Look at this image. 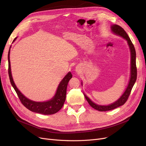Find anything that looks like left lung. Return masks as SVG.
<instances>
[{"instance_id":"obj_1","label":"left lung","mask_w":146,"mask_h":146,"mask_svg":"<svg viewBox=\"0 0 146 146\" xmlns=\"http://www.w3.org/2000/svg\"><path fill=\"white\" fill-rule=\"evenodd\" d=\"M111 29L114 34L123 37L124 39H125L127 41V42L129 47L130 51H131V78H130L128 86L127 88V89L125 90L124 94L121 96V98L118 99V101H117L116 102H115L114 103L110 105L102 106V105H98L97 104H95L92 101H91L90 99L88 96H86L85 95H84L87 101L88 102L89 104L93 108L99 111H110L113 109H115L121 105H123L127 102L130 94H131L132 88L136 81L137 76L136 60H135L136 52H135V50L133 44L132 43L131 40H130V38L128 36L127 33L121 27L118 25H113L111 27Z\"/></svg>"}]
</instances>
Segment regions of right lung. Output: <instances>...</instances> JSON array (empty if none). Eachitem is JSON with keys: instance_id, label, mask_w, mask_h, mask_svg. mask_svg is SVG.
<instances>
[{"instance_id": "obj_1", "label": "right lung", "mask_w": 146, "mask_h": 146, "mask_svg": "<svg viewBox=\"0 0 146 146\" xmlns=\"http://www.w3.org/2000/svg\"><path fill=\"white\" fill-rule=\"evenodd\" d=\"M16 39L17 38H15L13 42L15 41ZM9 55L10 48L8 52V73L9 79L12 86L14 88L15 92H17V95L22 105L31 111L44 115H51L56 113V112L59 111L63 107L66 100L67 84L70 79L72 78V73L70 72L68 73V74H66L63 79L61 80L58 86L56 94L54 97L52 99L47 102H34L29 100V99H27L25 96L23 95L20 92V91L18 89L17 86H15L11 74Z\"/></svg>"}]
</instances>
